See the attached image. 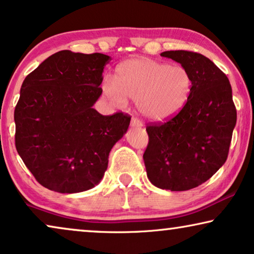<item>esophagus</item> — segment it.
<instances>
[{
    "label": "esophagus",
    "instance_id": "1",
    "mask_svg": "<svg viewBox=\"0 0 254 254\" xmlns=\"http://www.w3.org/2000/svg\"><path fill=\"white\" fill-rule=\"evenodd\" d=\"M130 125H131V127H142V126H143L142 121L140 119H137V118H131Z\"/></svg>",
    "mask_w": 254,
    "mask_h": 254
}]
</instances>
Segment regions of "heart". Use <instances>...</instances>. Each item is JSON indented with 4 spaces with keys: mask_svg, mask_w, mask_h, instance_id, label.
I'll list each match as a JSON object with an SVG mask.
<instances>
[{
    "mask_svg": "<svg viewBox=\"0 0 254 254\" xmlns=\"http://www.w3.org/2000/svg\"><path fill=\"white\" fill-rule=\"evenodd\" d=\"M192 90V76L185 67L148 58L121 62L114 82L103 84L104 93L114 105L125 106L127 98L136 100L138 112L152 121L177 116L190 100Z\"/></svg>",
    "mask_w": 254,
    "mask_h": 254,
    "instance_id": "1",
    "label": "heart"
}]
</instances>
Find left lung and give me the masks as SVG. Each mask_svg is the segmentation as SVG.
Wrapping results in <instances>:
<instances>
[{
    "instance_id": "1",
    "label": "left lung",
    "mask_w": 254,
    "mask_h": 254,
    "mask_svg": "<svg viewBox=\"0 0 254 254\" xmlns=\"http://www.w3.org/2000/svg\"><path fill=\"white\" fill-rule=\"evenodd\" d=\"M161 55L190 71L193 90L176 117L147 126L144 165L158 189L189 190L207 182L227 161L237 111L230 82L213 61L189 51Z\"/></svg>"
}]
</instances>
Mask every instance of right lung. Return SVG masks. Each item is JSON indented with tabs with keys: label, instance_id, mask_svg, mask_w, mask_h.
I'll use <instances>...</instances> for the list:
<instances>
[{
	"label": "right lung",
	"instance_id": "right-lung-1",
	"mask_svg": "<svg viewBox=\"0 0 254 254\" xmlns=\"http://www.w3.org/2000/svg\"><path fill=\"white\" fill-rule=\"evenodd\" d=\"M110 60L102 53L60 51L24 79L15 109L16 149L48 190L78 193L95 187L111 149L126 134L129 116H102L92 107Z\"/></svg>",
	"mask_w": 254,
	"mask_h": 254
}]
</instances>
